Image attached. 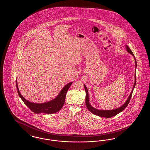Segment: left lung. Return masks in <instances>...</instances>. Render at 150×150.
I'll return each mask as SVG.
<instances>
[{
  "label": "left lung",
  "mask_w": 150,
  "mask_h": 150,
  "mask_svg": "<svg viewBox=\"0 0 150 150\" xmlns=\"http://www.w3.org/2000/svg\"><path fill=\"white\" fill-rule=\"evenodd\" d=\"M126 49L127 52L129 53L131 55H132L134 58V60H135V64H136V69L137 67V61H136V58L134 57V56L132 52V51L129 48L128 46L127 45H126ZM136 73V72H135ZM136 74H135V81H134V86H133V89L132 90V92L130 94L127 100H126V102L120 107L119 108H115V109H113V110H98V109H97L94 107H92L91 106V105L89 103V94H88V89L86 88V85L84 84V88H85V91L86 92V106L87 107V108L88 109V110L91 112L93 114L96 115H97L98 116L100 117H106V118H110V117H111L112 116H114L115 115H116L117 114H118L119 113L121 112V111H122L127 106H128V105L129 103V101L130 100V98L132 96V93L133 92V89L134 88H135V86H136Z\"/></svg>",
  "instance_id": "1"
}]
</instances>
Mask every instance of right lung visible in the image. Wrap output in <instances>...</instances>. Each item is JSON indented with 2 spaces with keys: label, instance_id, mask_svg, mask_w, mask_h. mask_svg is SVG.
<instances>
[{
  "label": "right lung",
  "instance_id": "1",
  "mask_svg": "<svg viewBox=\"0 0 150 150\" xmlns=\"http://www.w3.org/2000/svg\"><path fill=\"white\" fill-rule=\"evenodd\" d=\"M72 84V82H70L67 84L65 85L62 89V90L60 91V92L57 95V97L53 100L45 103H37L30 102L28 100H26L22 96L21 94L19 91V89L17 86V81L16 80L17 89L20 97L21 98L24 103L33 112L36 114L44 113L47 114H51L59 111L64 106L66 93L67 92V91L69 89L70 86H71Z\"/></svg>",
  "mask_w": 150,
  "mask_h": 150
}]
</instances>
